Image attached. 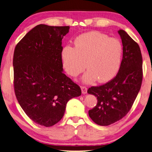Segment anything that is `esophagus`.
Segmentation results:
<instances>
[{"label":"esophagus","instance_id":"obj_1","mask_svg":"<svg viewBox=\"0 0 152 152\" xmlns=\"http://www.w3.org/2000/svg\"><path fill=\"white\" fill-rule=\"evenodd\" d=\"M81 92L83 94L87 93V88L86 87H81Z\"/></svg>","mask_w":152,"mask_h":152}]
</instances>
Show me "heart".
<instances>
[{
    "instance_id": "1",
    "label": "heart",
    "mask_w": 152,
    "mask_h": 152,
    "mask_svg": "<svg viewBox=\"0 0 152 152\" xmlns=\"http://www.w3.org/2000/svg\"><path fill=\"white\" fill-rule=\"evenodd\" d=\"M74 45V48L65 46L61 53L63 66L69 75H79L86 65L88 70L82 81L91 84L97 79L100 83L108 82L118 73L123 53L119 39L99 31H89L77 37Z\"/></svg>"
}]
</instances>
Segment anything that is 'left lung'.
I'll list each match as a JSON object with an SVG mask.
<instances>
[{"instance_id": "8db88e82", "label": "left lung", "mask_w": 152, "mask_h": 152, "mask_svg": "<svg viewBox=\"0 0 152 152\" xmlns=\"http://www.w3.org/2000/svg\"><path fill=\"white\" fill-rule=\"evenodd\" d=\"M118 32L123 45L119 71L107 83L87 91L97 98V104L88 110V115L100 126L112 124L126 115L142 85V57L139 45L124 30Z\"/></svg>"}]
</instances>
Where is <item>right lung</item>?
<instances>
[{
	"label": "right lung",
	"instance_id": "right-lung-1",
	"mask_svg": "<svg viewBox=\"0 0 152 152\" xmlns=\"http://www.w3.org/2000/svg\"><path fill=\"white\" fill-rule=\"evenodd\" d=\"M69 26L39 24L16 45L13 57L16 99L36 124L52 126L64 115L67 102L81 90L64 73L62 39Z\"/></svg>",
	"mask_w": 152,
	"mask_h": 152
}]
</instances>
